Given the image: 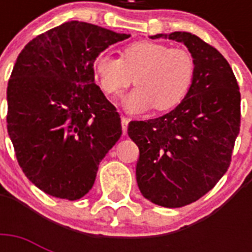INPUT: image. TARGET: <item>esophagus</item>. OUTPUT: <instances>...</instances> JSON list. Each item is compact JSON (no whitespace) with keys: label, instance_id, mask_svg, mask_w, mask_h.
<instances>
[{"label":"esophagus","instance_id":"obj_1","mask_svg":"<svg viewBox=\"0 0 252 252\" xmlns=\"http://www.w3.org/2000/svg\"><path fill=\"white\" fill-rule=\"evenodd\" d=\"M128 123H129V119L124 118L122 116V129H123V134L126 136V129H128Z\"/></svg>","mask_w":252,"mask_h":252}]
</instances>
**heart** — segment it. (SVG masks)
Listing matches in <instances>:
<instances>
[{
	"instance_id": "1",
	"label": "heart",
	"mask_w": 252,
	"mask_h": 252,
	"mask_svg": "<svg viewBox=\"0 0 252 252\" xmlns=\"http://www.w3.org/2000/svg\"><path fill=\"white\" fill-rule=\"evenodd\" d=\"M93 72L106 94L115 95L133 82L122 104L132 114L178 106L191 87L195 64L182 48H170L156 41H137L123 49L122 59L100 52L93 61Z\"/></svg>"
}]
</instances>
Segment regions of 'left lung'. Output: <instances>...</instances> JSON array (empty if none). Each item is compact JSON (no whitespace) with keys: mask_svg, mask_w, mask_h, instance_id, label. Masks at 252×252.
<instances>
[{"mask_svg":"<svg viewBox=\"0 0 252 252\" xmlns=\"http://www.w3.org/2000/svg\"><path fill=\"white\" fill-rule=\"evenodd\" d=\"M183 43L195 64L191 87L168 114L130 122L128 134L140 149L136 179L142 196L165 208L199 200L230 165L241 126V94L225 57L191 32L150 39Z\"/></svg>","mask_w":252,"mask_h":252,"instance_id":"obj_1","label":"left lung"}]
</instances>
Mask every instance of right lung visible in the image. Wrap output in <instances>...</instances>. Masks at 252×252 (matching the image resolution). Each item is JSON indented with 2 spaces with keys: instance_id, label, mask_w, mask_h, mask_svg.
Wrapping results in <instances>:
<instances>
[{
  "instance_id": "1",
  "label": "right lung",
  "mask_w": 252,
  "mask_h": 252,
  "mask_svg": "<svg viewBox=\"0 0 252 252\" xmlns=\"http://www.w3.org/2000/svg\"><path fill=\"white\" fill-rule=\"evenodd\" d=\"M129 33L72 21L22 49L7 85V132L25 175L45 193L78 200L122 136L93 61Z\"/></svg>"
}]
</instances>
